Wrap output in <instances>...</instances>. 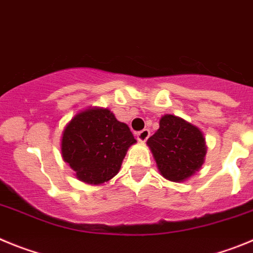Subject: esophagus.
<instances>
[{"label":"esophagus","mask_w":253,"mask_h":253,"mask_svg":"<svg viewBox=\"0 0 253 253\" xmlns=\"http://www.w3.org/2000/svg\"><path fill=\"white\" fill-rule=\"evenodd\" d=\"M149 137H150V131L147 128L142 129V131H140L137 133V140L140 141V142H145Z\"/></svg>","instance_id":"34e87169"}]
</instances>
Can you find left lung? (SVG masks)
I'll list each match as a JSON object with an SVG mask.
<instances>
[{
  "mask_svg": "<svg viewBox=\"0 0 253 253\" xmlns=\"http://www.w3.org/2000/svg\"><path fill=\"white\" fill-rule=\"evenodd\" d=\"M147 140L160 174L174 183L188 180L202 169L207 146L203 132L183 118L164 115Z\"/></svg>",
  "mask_w": 253,
  "mask_h": 253,
  "instance_id": "left-lung-1",
  "label": "left lung"
}]
</instances>
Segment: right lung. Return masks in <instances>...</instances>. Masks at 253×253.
<instances>
[{
	"instance_id": "right-lung-1",
	"label": "right lung",
	"mask_w": 253,
	"mask_h": 253,
	"mask_svg": "<svg viewBox=\"0 0 253 253\" xmlns=\"http://www.w3.org/2000/svg\"><path fill=\"white\" fill-rule=\"evenodd\" d=\"M136 140L113 112L89 107L77 113L61 135V156L79 180L102 185L118 174L128 147Z\"/></svg>"
}]
</instances>
